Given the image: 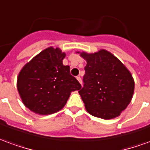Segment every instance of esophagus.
Segmentation results:
<instances>
[{
	"label": "esophagus",
	"mask_w": 150,
	"mask_h": 150,
	"mask_svg": "<svg viewBox=\"0 0 150 150\" xmlns=\"http://www.w3.org/2000/svg\"><path fill=\"white\" fill-rule=\"evenodd\" d=\"M76 79H77V80H78L79 83H80V84H82V79H81V77L80 76H77L76 77Z\"/></svg>",
	"instance_id": "obj_1"
}]
</instances>
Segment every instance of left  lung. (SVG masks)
Returning a JSON list of instances; mask_svg holds the SVG:
<instances>
[{"label":"left lung","instance_id":"1","mask_svg":"<svg viewBox=\"0 0 150 150\" xmlns=\"http://www.w3.org/2000/svg\"><path fill=\"white\" fill-rule=\"evenodd\" d=\"M76 53L87 62L84 85L79 91L87 112L104 120L119 116L131 102L134 92L131 72L106 50Z\"/></svg>","mask_w":150,"mask_h":150}]
</instances>
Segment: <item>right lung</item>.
I'll return each instance as SVG.
<instances>
[{
  "mask_svg": "<svg viewBox=\"0 0 150 150\" xmlns=\"http://www.w3.org/2000/svg\"><path fill=\"white\" fill-rule=\"evenodd\" d=\"M66 53L47 47L26 62L18 75L17 88L21 101L31 112L50 115L65 106L72 91L81 85L62 60Z\"/></svg>",
  "mask_w": 150,
  "mask_h": 150,
  "instance_id": "add662e5",
  "label": "right lung"
}]
</instances>
